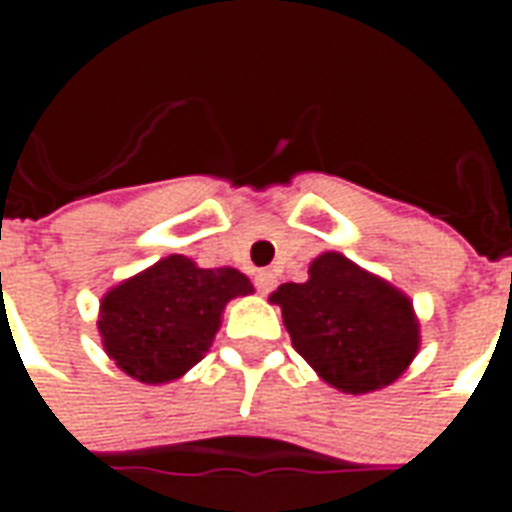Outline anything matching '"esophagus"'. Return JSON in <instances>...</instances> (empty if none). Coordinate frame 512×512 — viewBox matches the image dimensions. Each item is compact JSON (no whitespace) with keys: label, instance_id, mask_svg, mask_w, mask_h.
Wrapping results in <instances>:
<instances>
[{"label":"esophagus","instance_id":"34e87169","mask_svg":"<svg viewBox=\"0 0 512 512\" xmlns=\"http://www.w3.org/2000/svg\"><path fill=\"white\" fill-rule=\"evenodd\" d=\"M255 288L260 290V293H271V290L277 288V277H274V271H257Z\"/></svg>","mask_w":512,"mask_h":512}]
</instances>
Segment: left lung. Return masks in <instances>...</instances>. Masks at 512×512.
<instances>
[{
  "label": "left lung",
  "instance_id": "left-lung-1",
  "mask_svg": "<svg viewBox=\"0 0 512 512\" xmlns=\"http://www.w3.org/2000/svg\"><path fill=\"white\" fill-rule=\"evenodd\" d=\"M271 301L307 365L351 395L392 384L417 354L411 301L337 252L312 260L310 279L279 285Z\"/></svg>",
  "mask_w": 512,
  "mask_h": 512
}]
</instances>
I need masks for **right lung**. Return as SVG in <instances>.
<instances>
[{"mask_svg":"<svg viewBox=\"0 0 512 512\" xmlns=\"http://www.w3.org/2000/svg\"><path fill=\"white\" fill-rule=\"evenodd\" d=\"M252 293L235 268H197L169 255L101 301L98 332L115 365L142 384H167L197 365L219 332L224 304Z\"/></svg>","mask_w":512,"mask_h":512,"instance_id":"1","label":"right lung"}]
</instances>
